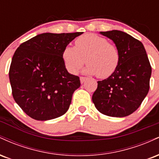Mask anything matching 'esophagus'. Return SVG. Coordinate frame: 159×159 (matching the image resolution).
<instances>
[{"instance_id":"34e87169","label":"esophagus","mask_w":159,"mask_h":159,"mask_svg":"<svg viewBox=\"0 0 159 159\" xmlns=\"http://www.w3.org/2000/svg\"><path fill=\"white\" fill-rule=\"evenodd\" d=\"M86 79H87V78H85V77H80V81H81V84H83L84 82L86 81Z\"/></svg>"}]
</instances>
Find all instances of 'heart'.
Instances as JSON below:
<instances>
[{
    "mask_svg": "<svg viewBox=\"0 0 159 159\" xmlns=\"http://www.w3.org/2000/svg\"><path fill=\"white\" fill-rule=\"evenodd\" d=\"M65 67L75 75L86 63V74L97 75L99 78L111 76L117 69L120 61L119 49L103 36L86 34L75 41V48L66 46L62 54Z\"/></svg>",
    "mask_w": 159,
    "mask_h": 159,
    "instance_id": "heart-1",
    "label": "heart"
}]
</instances>
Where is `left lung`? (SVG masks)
Instances as JSON below:
<instances>
[{"label": "left lung", "mask_w": 159, "mask_h": 159, "mask_svg": "<svg viewBox=\"0 0 159 159\" xmlns=\"http://www.w3.org/2000/svg\"><path fill=\"white\" fill-rule=\"evenodd\" d=\"M100 34L113 40L119 49L120 61L114 73L98 81L93 102L102 114L124 117L134 112L148 93L152 67L139 40L120 30Z\"/></svg>", "instance_id": "left-lung-1"}]
</instances>
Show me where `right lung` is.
Returning <instances> with one entry per match:
<instances>
[{
    "mask_svg": "<svg viewBox=\"0 0 159 159\" xmlns=\"http://www.w3.org/2000/svg\"><path fill=\"white\" fill-rule=\"evenodd\" d=\"M82 34L44 33L21 43L14 53L9 71L12 96L33 119H55L68 111L81 82L69 73L62 54Z\"/></svg>",
    "mask_w": 159,
    "mask_h": 159,
    "instance_id": "obj_1",
    "label": "right lung"
}]
</instances>
